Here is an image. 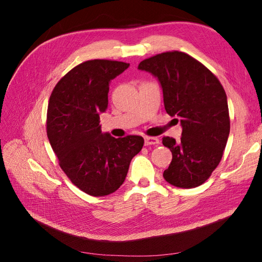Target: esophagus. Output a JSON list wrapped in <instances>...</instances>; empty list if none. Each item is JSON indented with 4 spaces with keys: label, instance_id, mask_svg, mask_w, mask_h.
Segmentation results:
<instances>
[{
    "label": "esophagus",
    "instance_id": "obj_1",
    "mask_svg": "<svg viewBox=\"0 0 262 262\" xmlns=\"http://www.w3.org/2000/svg\"><path fill=\"white\" fill-rule=\"evenodd\" d=\"M158 143H160V140H158L157 138H154V137H145L144 138V144H145V146L156 145Z\"/></svg>",
    "mask_w": 262,
    "mask_h": 262
}]
</instances>
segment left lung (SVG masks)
I'll use <instances>...</instances> for the list:
<instances>
[{"label": "left lung", "mask_w": 262, "mask_h": 262, "mask_svg": "<svg viewBox=\"0 0 262 262\" xmlns=\"http://www.w3.org/2000/svg\"><path fill=\"white\" fill-rule=\"evenodd\" d=\"M138 69L157 78L166 113L178 117L182 126L179 141L163 138L172 154L164 179L185 189L202 185L220 164L231 128L223 86L202 63L180 51L156 54Z\"/></svg>", "instance_id": "left-lung-1"}]
</instances>
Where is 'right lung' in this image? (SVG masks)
I'll use <instances>...</instances> for the list:
<instances>
[{
  "label": "right lung",
  "mask_w": 262,
  "mask_h": 262,
  "mask_svg": "<svg viewBox=\"0 0 262 262\" xmlns=\"http://www.w3.org/2000/svg\"><path fill=\"white\" fill-rule=\"evenodd\" d=\"M129 63L90 60L76 66L55 85L47 113V136L62 170L85 193L115 192L132 158L143 147L139 136L102 133L99 114L108 107L109 83Z\"/></svg>",
  "instance_id": "right-lung-1"
}]
</instances>
